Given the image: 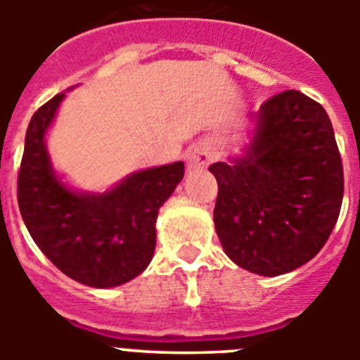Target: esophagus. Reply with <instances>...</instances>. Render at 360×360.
<instances>
[{
  "label": "esophagus",
  "mask_w": 360,
  "mask_h": 360,
  "mask_svg": "<svg viewBox=\"0 0 360 360\" xmlns=\"http://www.w3.org/2000/svg\"><path fill=\"white\" fill-rule=\"evenodd\" d=\"M211 153H209L207 148H203V146H196V148L191 149L187 153L186 162H187V167L193 171H198V169H205L209 164H211Z\"/></svg>",
  "instance_id": "obj_1"
}]
</instances>
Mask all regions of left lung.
<instances>
[{"label":"left lung","mask_w":360,"mask_h":360,"mask_svg":"<svg viewBox=\"0 0 360 360\" xmlns=\"http://www.w3.org/2000/svg\"><path fill=\"white\" fill-rule=\"evenodd\" d=\"M238 155L209 167L214 227L225 254L257 276L287 274L323 249L339 218L342 162L328 113L301 91L249 115Z\"/></svg>","instance_id":"8db88e82"}]
</instances>
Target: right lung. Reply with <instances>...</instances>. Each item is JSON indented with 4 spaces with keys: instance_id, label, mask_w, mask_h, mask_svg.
<instances>
[{
    "instance_id": "right-lung-1",
    "label": "right lung",
    "mask_w": 360,
    "mask_h": 360,
    "mask_svg": "<svg viewBox=\"0 0 360 360\" xmlns=\"http://www.w3.org/2000/svg\"><path fill=\"white\" fill-rule=\"evenodd\" d=\"M65 97L66 91L50 98L28 124L19 211L32 240L63 274L86 287H119L151 263L158 211L182 182L184 162L135 171L106 191L75 189L53 167L46 148Z\"/></svg>"
}]
</instances>
